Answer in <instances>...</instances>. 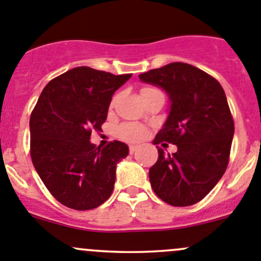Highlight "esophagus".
Wrapping results in <instances>:
<instances>
[{"label":"esophagus","instance_id":"esophagus-1","mask_svg":"<svg viewBox=\"0 0 261 261\" xmlns=\"http://www.w3.org/2000/svg\"><path fill=\"white\" fill-rule=\"evenodd\" d=\"M136 150H138V145H130V154H134Z\"/></svg>","mask_w":261,"mask_h":261}]
</instances>
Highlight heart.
Instances as JSON below:
<instances>
[{"label": "heart", "mask_w": 261, "mask_h": 261, "mask_svg": "<svg viewBox=\"0 0 261 261\" xmlns=\"http://www.w3.org/2000/svg\"><path fill=\"white\" fill-rule=\"evenodd\" d=\"M154 88H143L141 93L147 91H151ZM118 136L122 138L123 140L127 141H139L143 140L146 136V130L144 126L139 125V123H123L118 127Z\"/></svg>", "instance_id": "obj_1"}]
</instances>
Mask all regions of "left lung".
Listing matches in <instances>:
<instances>
[{"label":"left lung","instance_id":"left-lung-1","mask_svg":"<svg viewBox=\"0 0 261 261\" xmlns=\"http://www.w3.org/2000/svg\"><path fill=\"white\" fill-rule=\"evenodd\" d=\"M139 78L164 89L170 101L152 144L178 147L169 154L156 146L159 158L149 170L152 191L170 206H192L212 191L227 168L235 126L225 91L187 63H170Z\"/></svg>","mask_w":261,"mask_h":261}]
</instances>
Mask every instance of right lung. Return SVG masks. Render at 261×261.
I'll return each instance as SVG.
<instances>
[{"label":"right lung","instance_id":"1","mask_svg":"<svg viewBox=\"0 0 261 261\" xmlns=\"http://www.w3.org/2000/svg\"><path fill=\"white\" fill-rule=\"evenodd\" d=\"M131 74L115 75L77 67L45 86L30 117V150L39 177L57 201L87 211L111 196L116 167L128 146L114 141L101 147L91 143L101 131L112 96Z\"/></svg>","mask_w":261,"mask_h":261}]
</instances>
